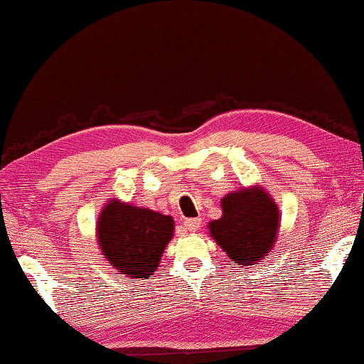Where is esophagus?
I'll use <instances>...</instances> for the list:
<instances>
[{
  "instance_id": "obj_1",
  "label": "esophagus",
  "mask_w": 364,
  "mask_h": 364,
  "mask_svg": "<svg viewBox=\"0 0 364 364\" xmlns=\"http://www.w3.org/2000/svg\"><path fill=\"white\" fill-rule=\"evenodd\" d=\"M200 227V219H186L184 220V229L189 232H196Z\"/></svg>"
}]
</instances>
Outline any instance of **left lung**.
I'll use <instances>...</instances> for the list:
<instances>
[{
	"label": "left lung",
	"instance_id": "left-lung-1",
	"mask_svg": "<svg viewBox=\"0 0 364 364\" xmlns=\"http://www.w3.org/2000/svg\"><path fill=\"white\" fill-rule=\"evenodd\" d=\"M279 210L264 189L240 188L222 199V217L209 222L210 237L237 264H257L273 248Z\"/></svg>",
	"mask_w": 364,
	"mask_h": 364
}]
</instances>
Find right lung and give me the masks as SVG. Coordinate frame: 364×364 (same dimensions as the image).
Wrapping results in <instances>:
<instances>
[{
  "instance_id": "obj_1",
  "label": "right lung",
  "mask_w": 364,
  "mask_h": 364,
  "mask_svg": "<svg viewBox=\"0 0 364 364\" xmlns=\"http://www.w3.org/2000/svg\"><path fill=\"white\" fill-rule=\"evenodd\" d=\"M97 243L111 267L129 278H150L173 237V217L111 199L97 219Z\"/></svg>"
}]
</instances>
